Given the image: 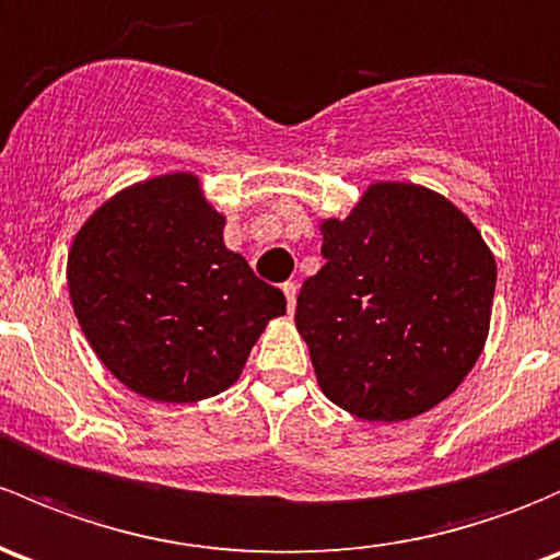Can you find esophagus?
Masks as SVG:
<instances>
[{"label": "esophagus", "instance_id": "obj_1", "mask_svg": "<svg viewBox=\"0 0 560 560\" xmlns=\"http://www.w3.org/2000/svg\"><path fill=\"white\" fill-rule=\"evenodd\" d=\"M281 290H284L287 308L295 311V300H298V284H295V281H284V284H281Z\"/></svg>", "mask_w": 560, "mask_h": 560}]
</instances>
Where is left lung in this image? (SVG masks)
Instances as JSON below:
<instances>
[{"label":"left lung","instance_id":"left-lung-1","mask_svg":"<svg viewBox=\"0 0 560 560\" xmlns=\"http://www.w3.org/2000/svg\"><path fill=\"white\" fill-rule=\"evenodd\" d=\"M322 235L295 308L322 392L364 421L427 413L486 343L497 262L478 228L427 187L381 182Z\"/></svg>","mask_w":560,"mask_h":560}]
</instances>
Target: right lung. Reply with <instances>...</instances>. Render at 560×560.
Here are the masks:
<instances>
[{
    "label": "right lung",
    "mask_w": 560,
    "mask_h": 560,
    "mask_svg": "<svg viewBox=\"0 0 560 560\" xmlns=\"http://www.w3.org/2000/svg\"><path fill=\"white\" fill-rule=\"evenodd\" d=\"M225 217L192 174L128 187L82 225L69 252V295L96 357L158 402L225 392L273 316L287 314L222 244Z\"/></svg>",
    "instance_id": "right-lung-1"
}]
</instances>
